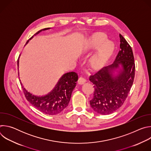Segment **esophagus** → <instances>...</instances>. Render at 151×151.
<instances>
[{"instance_id": "esophagus-1", "label": "esophagus", "mask_w": 151, "mask_h": 151, "mask_svg": "<svg viewBox=\"0 0 151 151\" xmlns=\"http://www.w3.org/2000/svg\"><path fill=\"white\" fill-rule=\"evenodd\" d=\"M86 82H87V80H86V79H85L83 77H80L78 79V83L79 84H83L84 83H85Z\"/></svg>"}]
</instances>
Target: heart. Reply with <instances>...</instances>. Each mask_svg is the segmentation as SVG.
<instances>
[{"label":"heart","mask_w":151,"mask_h":151,"mask_svg":"<svg viewBox=\"0 0 151 151\" xmlns=\"http://www.w3.org/2000/svg\"><path fill=\"white\" fill-rule=\"evenodd\" d=\"M98 48L90 59V64L93 69L99 68L103 65L114 52V45L112 42L106 40V36L94 35L86 41L84 51L90 52Z\"/></svg>","instance_id":"1"}]
</instances>
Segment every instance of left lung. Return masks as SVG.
Wrapping results in <instances>:
<instances>
[{
	"label": "left lung",
	"mask_w": 151,
	"mask_h": 151,
	"mask_svg": "<svg viewBox=\"0 0 151 151\" xmlns=\"http://www.w3.org/2000/svg\"><path fill=\"white\" fill-rule=\"evenodd\" d=\"M119 37L120 50L114 63L90 77L94 88V96L90 103L93 110L101 115L111 114L119 108L134 81L135 63L133 51L121 34ZM117 68L119 73L115 76L113 73Z\"/></svg>",
	"instance_id": "1"
}]
</instances>
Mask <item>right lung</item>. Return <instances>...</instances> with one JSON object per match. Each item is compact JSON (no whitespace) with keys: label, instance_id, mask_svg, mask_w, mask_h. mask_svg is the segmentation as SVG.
Wrapping results in <instances>:
<instances>
[{"label":"right lung","instance_id":"add662e5","mask_svg":"<svg viewBox=\"0 0 151 151\" xmlns=\"http://www.w3.org/2000/svg\"><path fill=\"white\" fill-rule=\"evenodd\" d=\"M50 28L42 29L36 32L33 36L37 35L42 30H46ZM33 36L29 39L30 40ZM27 40L26 44L29 42ZM18 67L19 60L17 61ZM78 79V74L71 72L64 74L58 81L54 88L45 96H37L32 94L22 85L23 90L26 99L41 112L54 115L60 114L68 106L70 101L72 93L75 88L76 81Z\"/></svg>","mask_w":151,"mask_h":151}]
</instances>
